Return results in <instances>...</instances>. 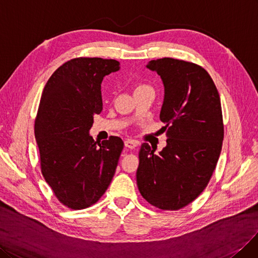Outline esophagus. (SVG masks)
Returning <instances> with one entry per match:
<instances>
[{
    "label": "esophagus",
    "instance_id": "obj_1",
    "mask_svg": "<svg viewBox=\"0 0 258 258\" xmlns=\"http://www.w3.org/2000/svg\"><path fill=\"white\" fill-rule=\"evenodd\" d=\"M124 145H125V147H127L128 149H134L137 147V141L133 140V139H126L124 140Z\"/></svg>",
    "mask_w": 258,
    "mask_h": 258
}]
</instances>
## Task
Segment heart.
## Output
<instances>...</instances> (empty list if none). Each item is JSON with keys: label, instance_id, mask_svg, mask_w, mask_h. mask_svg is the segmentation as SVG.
Segmentation results:
<instances>
[{"label": "heart", "instance_id": "obj_1", "mask_svg": "<svg viewBox=\"0 0 258 258\" xmlns=\"http://www.w3.org/2000/svg\"><path fill=\"white\" fill-rule=\"evenodd\" d=\"M146 90H152V87L147 84H144V82H139V84H136L134 88V93L136 94L138 92H143V91H146Z\"/></svg>", "mask_w": 258, "mask_h": 258}]
</instances>
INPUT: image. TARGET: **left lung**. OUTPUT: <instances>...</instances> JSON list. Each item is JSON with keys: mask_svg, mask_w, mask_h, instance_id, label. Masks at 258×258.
<instances>
[{"mask_svg": "<svg viewBox=\"0 0 258 258\" xmlns=\"http://www.w3.org/2000/svg\"><path fill=\"white\" fill-rule=\"evenodd\" d=\"M147 68L165 87L160 119L167 146L156 154L149 144L141 145L137 186L150 205L179 210L203 193L217 167L224 138L220 94L198 64L163 57Z\"/></svg>", "mask_w": 258, "mask_h": 258, "instance_id": "obj_1", "label": "left lung"}]
</instances>
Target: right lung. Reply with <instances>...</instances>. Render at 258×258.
Instances as JSON below:
<instances>
[{
    "mask_svg": "<svg viewBox=\"0 0 258 258\" xmlns=\"http://www.w3.org/2000/svg\"><path fill=\"white\" fill-rule=\"evenodd\" d=\"M119 69L117 60L75 57L51 75L41 93L34 125L40 170L57 201L73 210L99 201L123 150L120 137L97 144L89 135L103 109L102 81Z\"/></svg>",
    "mask_w": 258,
    "mask_h": 258,
    "instance_id": "obj_1",
    "label": "right lung"
}]
</instances>
